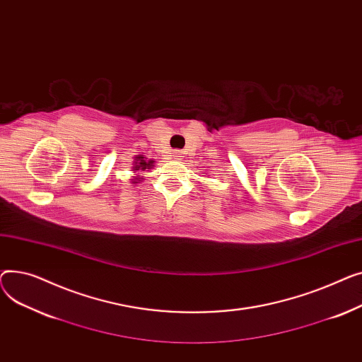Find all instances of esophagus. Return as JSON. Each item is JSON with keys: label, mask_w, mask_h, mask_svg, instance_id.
Here are the masks:
<instances>
[{"label": "esophagus", "mask_w": 362, "mask_h": 362, "mask_svg": "<svg viewBox=\"0 0 362 362\" xmlns=\"http://www.w3.org/2000/svg\"><path fill=\"white\" fill-rule=\"evenodd\" d=\"M173 158H174V159H182L184 156H182V152H181V151H174V152H173Z\"/></svg>", "instance_id": "esophagus-1"}]
</instances>
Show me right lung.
<instances>
[{
    "mask_svg": "<svg viewBox=\"0 0 362 362\" xmlns=\"http://www.w3.org/2000/svg\"><path fill=\"white\" fill-rule=\"evenodd\" d=\"M153 162L155 160H148L147 158H144L143 155H139V156H136V159H134V166H133V169L134 171L137 173V171H146V169H151L152 166H153ZM143 178L140 177V175H137V177H134L132 181L133 182H137V181H141Z\"/></svg>",
    "mask_w": 362,
    "mask_h": 362,
    "instance_id": "add662e5",
    "label": "right lung"
}]
</instances>
